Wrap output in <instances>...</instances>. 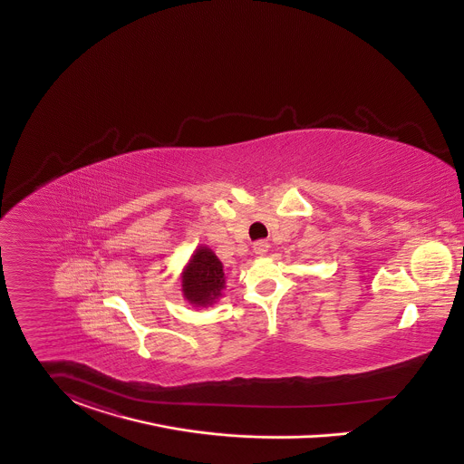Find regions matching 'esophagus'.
<instances>
[{
    "label": "esophagus",
    "mask_w": 464,
    "mask_h": 464,
    "mask_svg": "<svg viewBox=\"0 0 464 464\" xmlns=\"http://www.w3.org/2000/svg\"><path fill=\"white\" fill-rule=\"evenodd\" d=\"M253 251H255L256 255H266V253L269 251V243L264 241V239H260V241H256V243L253 245Z\"/></svg>",
    "instance_id": "34e87169"
}]
</instances>
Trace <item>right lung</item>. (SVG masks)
<instances>
[{
  "instance_id": "add662e5",
  "label": "right lung",
  "mask_w": 464,
  "mask_h": 464,
  "mask_svg": "<svg viewBox=\"0 0 464 464\" xmlns=\"http://www.w3.org/2000/svg\"><path fill=\"white\" fill-rule=\"evenodd\" d=\"M225 283L221 262L208 247H200L185 275L186 297L195 304H209Z\"/></svg>"
}]
</instances>
